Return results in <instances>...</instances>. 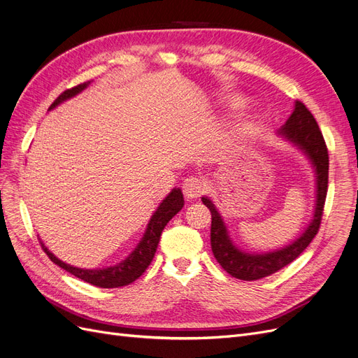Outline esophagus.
Listing matches in <instances>:
<instances>
[{
    "label": "esophagus",
    "instance_id": "34e87169",
    "mask_svg": "<svg viewBox=\"0 0 358 358\" xmlns=\"http://www.w3.org/2000/svg\"><path fill=\"white\" fill-rule=\"evenodd\" d=\"M204 182L199 178H187L182 183V189L188 200H196L204 192Z\"/></svg>",
    "mask_w": 358,
    "mask_h": 358
}]
</instances>
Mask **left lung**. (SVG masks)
Listing matches in <instances>:
<instances>
[{
    "instance_id": "obj_1",
    "label": "left lung",
    "mask_w": 358,
    "mask_h": 358,
    "mask_svg": "<svg viewBox=\"0 0 358 358\" xmlns=\"http://www.w3.org/2000/svg\"><path fill=\"white\" fill-rule=\"evenodd\" d=\"M285 136L291 143H294L308 155L312 161L317 173V204L313 220L309 224L297 241L291 245L278 249L267 254H248L237 249L227 231V227L221 218L220 212L216 210L215 204L203 197L201 201L212 213L210 225V246L215 258L218 259L221 267L227 273L242 280H257L276 273L278 270L288 266L291 262L305 251L320 230L322 220L324 203L327 197L329 187V150L324 142L321 129L315 121V117L308 110V107L301 101H296L294 112L287 119L285 125L279 131Z\"/></svg>"
}]
</instances>
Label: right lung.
Masks as SVG:
<instances>
[{
    "instance_id": "obj_1",
    "label": "right lung",
    "mask_w": 358,
    "mask_h": 358,
    "mask_svg": "<svg viewBox=\"0 0 358 358\" xmlns=\"http://www.w3.org/2000/svg\"><path fill=\"white\" fill-rule=\"evenodd\" d=\"M90 85V82L86 83H80L74 88H70L67 91H64L58 99L53 101L49 107V110L57 107L59 103L66 101L67 99H71L76 94L82 92L86 86ZM183 194L179 188L171 189V192L169 196L162 200V203L158 206V209L155 210V213L150 218L148 229L142 237V241L136 246L134 251L129 254L124 262H121L116 266H110L106 268H79V267H73L70 264H66L61 259H58L55 255H53L49 249L45 246V243H41L43 251L48 254V257L50 258V262L55 263L57 266H59L61 268L67 270L69 273L74 275L76 278H79L85 282H88L91 285L100 287V288H117V287H124L134 282L136 279H138L145 273V270L149 267L150 262L157 252V246L159 242V237L164 227L167 225V222L175 216L182 208H183Z\"/></svg>"
}]
</instances>
